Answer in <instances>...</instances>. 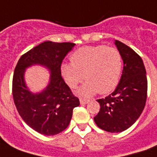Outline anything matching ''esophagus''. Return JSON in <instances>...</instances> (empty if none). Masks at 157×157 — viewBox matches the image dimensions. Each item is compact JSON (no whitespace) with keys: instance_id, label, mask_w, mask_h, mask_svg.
Here are the masks:
<instances>
[{"instance_id":"1","label":"esophagus","mask_w":157,"mask_h":157,"mask_svg":"<svg viewBox=\"0 0 157 157\" xmlns=\"http://www.w3.org/2000/svg\"><path fill=\"white\" fill-rule=\"evenodd\" d=\"M89 100L85 98H80V103L82 104V105H84V104H86V103H88Z\"/></svg>"}]
</instances>
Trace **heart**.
Wrapping results in <instances>:
<instances>
[{
  "instance_id": "heart-1",
  "label": "heart",
  "mask_w": 157,
  "mask_h": 157,
  "mask_svg": "<svg viewBox=\"0 0 157 157\" xmlns=\"http://www.w3.org/2000/svg\"><path fill=\"white\" fill-rule=\"evenodd\" d=\"M71 61L62 64L61 74L71 88L76 87L83 77L86 80L76 92L83 97L113 91L118 83L123 68L120 52L106 45L79 48L71 55Z\"/></svg>"
}]
</instances>
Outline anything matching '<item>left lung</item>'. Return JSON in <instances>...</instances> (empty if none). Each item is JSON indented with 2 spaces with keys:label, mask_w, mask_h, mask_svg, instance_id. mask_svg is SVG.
I'll return each mask as SVG.
<instances>
[{
  "label": "left lung",
  "mask_w": 157,
  "mask_h": 157,
  "mask_svg": "<svg viewBox=\"0 0 157 157\" xmlns=\"http://www.w3.org/2000/svg\"><path fill=\"white\" fill-rule=\"evenodd\" d=\"M124 62L116 89L105 98L98 99L100 111L94 117L99 128L111 133L124 131L140 116L147 98V78L140 56L122 42L115 40Z\"/></svg>",
  "instance_id": "1"
}]
</instances>
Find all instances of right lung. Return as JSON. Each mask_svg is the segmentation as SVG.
Instances as JSON below:
<instances>
[{"instance_id": "obj_1", "label": "right lung", "mask_w": 157, "mask_h": 157, "mask_svg": "<svg viewBox=\"0 0 157 157\" xmlns=\"http://www.w3.org/2000/svg\"><path fill=\"white\" fill-rule=\"evenodd\" d=\"M75 46L73 43L46 41L25 53L16 65L12 79V96L19 114L39 134L55 135L68 127L73 109L80 105L78 98L61 76V64ZM43 65L51 71L48 86L41 93L29 91L24 80L25 69Z\"/></svg>"}]
</instances>
